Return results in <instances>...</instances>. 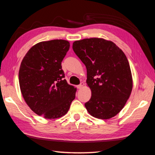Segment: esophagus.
<instances>
[{
	"instance_id": "34e87169",
	"label": "esophagus",
	"mask_w": 155,
	"mask_h": 155,
	"mask_svg": "<svg viewBox=\"0 0 155 155\" xmlns=\"http://www.w3.org/2000/svg\"><path fill=\"white\" fill-rule=\"evenodd\" d=\"M83 85H84V83H81L80 85H77V87L78 89H81V88H82V87H83Z\"/></svg>"
}]
</instances>
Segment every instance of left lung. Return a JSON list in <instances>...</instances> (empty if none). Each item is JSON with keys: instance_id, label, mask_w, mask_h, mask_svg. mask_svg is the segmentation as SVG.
Wrapping results in <instances>:
<instances>
[{"instance_id": "left-lung-1", "label": "left lung", "mask_w": 155, "mask_h": 155, "mask_svg": "<svg viewBox=\"0 0 155 155\" xmlns=\"http://www.w3.org/2000/svg\"><path fill=\"white\" fill-rule=\"evenodd\" d=\"M72 49L87 68L91 97L85 106L91 116L109 119L125 106L133 87L129 61L113 42L91 38L73 43Z\"/></svg>"}]
</instances>
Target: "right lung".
I'll use <instances>...</instances> for the list:
<instances>
[{"mask_svg": "<svg viewBox=\"0 0 155 155\" xmlns=\"http://www.w3.org/2000/svg\"><path fill=\"white\" fill-rule=\"evenodd\" d=\"M70 48L65 40L43 41L31 47L21 63L19 82L25 102L45 119H58L68 112L77 89L64 79L61 61Z\"/></svg>", "mask_w": 155, "mask_h": 155, "instance_id": "obj_1", "label": "right lung"}]
</instances>
